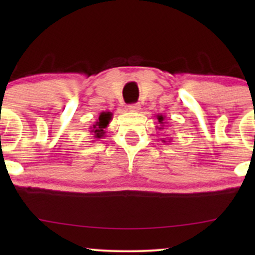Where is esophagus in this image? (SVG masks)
Listing matches in <instances>:
<instances>
[{"mask_svg": "<svg viewBox=\"0 0 255 255\" xmlns=\"http://www.w3.org/2000/svg\"><path fill=\"white\" fill-rule=\"evenodd\" d=\"M140 109H141V105H140L139 103L128 105V110L129 111H134V113H135V111H139Z\"/></svg>", "mask_w": 255, "mask_h": 255, "instance_id": "1", "label": "esophagus"}]
</instances>
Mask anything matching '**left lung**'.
I'll return each mask as SVG.
<instances>
[{"instance_id": "left-lung-1", "label": "left lung", "mask_w": 255, "mask_h": 255, "mask_svg": "<svg viewBox=\"0 0 255 255\" xmlns=\"http://www.w3.org/2000/svg\"><path fill=\"white\" fill-rule=\"evenodd\" d=\"M156 118L158 120V124H159V126H160V127H158V128H159V129H164V127H165V125H166L165 116L162 115V114H158V115H156ZM162 141L163 142H168V141H165L164 139H162Z\"/></svg>"}]
</instances>
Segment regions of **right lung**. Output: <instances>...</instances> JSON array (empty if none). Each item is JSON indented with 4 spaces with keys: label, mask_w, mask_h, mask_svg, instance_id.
<instances>
[{
    "label": "right lung",
    "mask_w": 255,
    "mask_h": 255,
    "mask_svg": "<svg viewBox=\"0 0 255 255\" xmlns=\"http://www.w3.org/2000/svg\"><path fill=\"white\" fill-rule=\"evenodd\" d=\"M111 120H113V113L110 111H103L99 114L97 121L95 122V125H92V127H90L91 133H93L92 135L95 139H101L104 136L105 128L109 126Z\"/></svg>",
    "instance_id": "add662e5"
}]
</instances>
